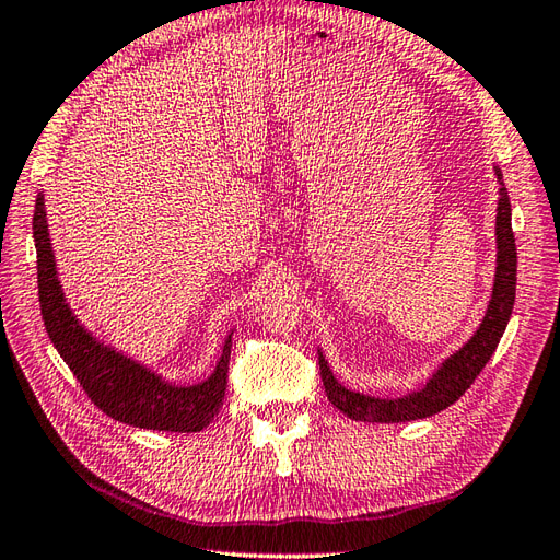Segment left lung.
Segmentation results:
<instances>
[{
    "instance_id": "left-lung-1",
    "label": "left lung",
    "mask_w": 560,
    "mask_h": 560,
    "mask_svg": "<svg viewBox=\"0 0 560 560\" xmlns=\"http://www.w3.org/2000/svg\"><path fill=\"white\" fill-rule=\"evenodd\" d=\"M494 175L500 183L498 215H494V244H498V267H494L492 295L481 326L471 338L462 345L455 354L445 359L436 373L431 375L424 387L415 389L398 398H382L361 392L347 389L338 377L332 375L326 357L318 349V369L326 387L328 401L342 410L347 418L359 422H412L424 420L453 406L465 394L471 382L486 369V363L500 345L502 332L511 318L516 300V242L511 232V203L509 191L502 180V171L494 166Z\"/></svg>"
}]
</instances>
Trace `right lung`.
I'll list each match as a JSON object with an SVG mask.
<instances>
[{
  "instance_id": "right-lung-1",
  "label": "right lung",
  "mask_w": 560,
  "mask_h": 560,
  "mask_svg": "<svg viewBox=\"0 0 560 560\" xmlns=\"http://www.w3.org/2000/svg\"><path fill=\"white\" fill-rule=\"evenodd\" d=\"M32 234L37 248L39 307L46 332L91 401L109 418L140 429L191 434L211 424L225 401L232 332L222 345L211 377L197 385H175L148 365L93 338V332L79 324L58 281L42 191L35 203Z\"/></svg>"
}]
</instances>
